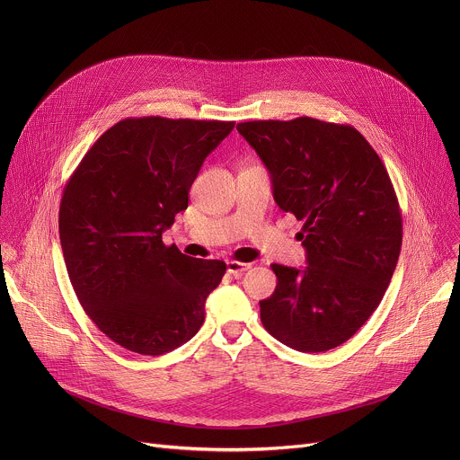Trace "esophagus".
<instances>
[{"mask_svg": "<svg viewBox=\"0 0 460 460\" xmlns=\"http://www.w3.org/2000/svg\"><path fill=\"white\" fill-rule=\"evenodd\" d=\"M249 270H251V264H247V261H238V260L227 261V273H231L234 277H242Z\"/></svg>", "mask_w": 460, "mask_h": 460, "instance_id": "34e87169", "label": "esophagus"}]
</instances>
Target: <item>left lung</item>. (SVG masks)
Listing matches in <instances>:
<instances>
[{
	"label": "left lung",
	"instance_id": "1",
	"mask_svg": "<svg viewBox=\"0 0 460 460\" xmlns=\"http://www.w3.org/2000/svg\"><path fill=\"white\" fill-rule=\"evenodd\" d=\"M271 174L279 208L304 220V270L273 264L277 288L260 300L266 330L304 353L349 341L378 307L402 245L389 174L358 130L300 116L236 125Z\"/></svg>",
	"mask_w": 460,
	"mask_h": 460
}]
</instances>
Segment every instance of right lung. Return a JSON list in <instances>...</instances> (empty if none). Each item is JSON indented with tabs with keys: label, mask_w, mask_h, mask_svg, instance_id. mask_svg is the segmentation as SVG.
Wrapping results in <instances>:
<instances>
[{
	"label": "right lung",
	"mask_w": 460,
	"mask_h": 460,
	"mask_svg": "<svg viewBox=\"0 0 460 460\" xmlns=\"http://www.w3.org/2000/svg\"><path fill=\"white\" fill-rule=\"evenodd\" d=\"M234 121L125 118L84 156L59 204V242L75 293L118 346L164 355L204 323L226 261L181 254L162 233Z\"/></svg>",
	"instance_id": "right-lung-1"
}]
</instances>
